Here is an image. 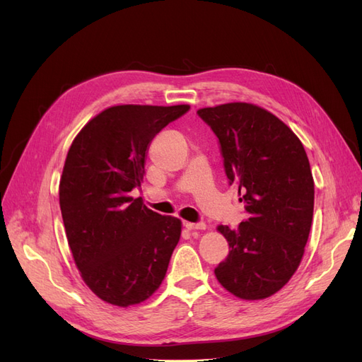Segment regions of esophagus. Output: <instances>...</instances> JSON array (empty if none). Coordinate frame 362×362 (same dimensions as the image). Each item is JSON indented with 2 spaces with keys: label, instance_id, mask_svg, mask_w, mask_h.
Listing matches in <instances>:
<instances>
[{
  "label": "esophagus",
  "instance_id": "34e87169",
  "mask_svg": "<svg viewBox=\"0 0 362 362\" xmlns=\"http://www.w3.org/2000/svg\"><path fill=\"white\" fill-rule=\"evenodd\" d=\"M185 229H189V231H192V229H205V223L204 222H198V223H192V222H184L182 223Z\"/></svg>",
  "mask_w": 362,
  "mask_h": 362
}]
</instances>
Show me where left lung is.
Masks as SVG:
<instances>
[{"label":"left lung","instance_id":"left-lung-1","mask_svg":"<svg viewBox=\"0 0 362 362\" xmlns=\"http://www.w3.org/2000/svg\"><path fill=\"white\" fill-rule=\"evenodd\" d=\"M218 139L229 184L238 187L247 218L217 229L229 254L217 281L246 300L279 291L298 270L314 211V180L302 141L275 115L247 103L198 110Z\"/></svg>","mask_w":362,"mask_h":362}]
</instances>
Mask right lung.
Wrapping results in <instances>:
<instances>
[{"instance_id":"1","label":"right lung","mask_w":362,"mask_h":362,"mask_svg":"<svg viewBox=\"0 0 362 362\" xmlns=\"http://www.w3.org/2000/svg\"><path fill=\"white\" fill-rule=\"evenodd\" d=\"M190 105H115L95 116L69 148L60 210L83 281L117 306L146 300L166 276L181 221L134 199L146 154L160 131Z\"/></svg>"}]
</instances>
